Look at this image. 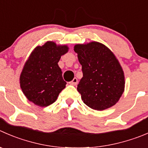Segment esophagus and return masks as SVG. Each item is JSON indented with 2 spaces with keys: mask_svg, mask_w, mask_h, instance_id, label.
I'll use <instances>...</instances> for the list:
<instances>
[{
  "mask_svg": "<svg viewBox=\"0 0 148 148\" xmlns=\"http://www.w3.org/2000/svg\"><path fill=\"white\" fill-rule=\"evenodd\" d=\"M77 83H78V80H77V78H74L71 82H70L69 84H71V85H77Z\"/></svg>",
  "mask_w": 148,
  "mask_h": 148,
  "instance_id": "34e87169",
  "label": "esophagus"
}]
</instances>
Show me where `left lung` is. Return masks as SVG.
Listing matches in <instances>:
<instances>
[{"mask_svg":"<svg viewBox=\"0 0 148 148\" xmlns=\"http://www.w3.org/2000/svg\"><path fill=\"white\" fill-rule=\"evenodd\" d=\"M83 77L77 85L82 100L88 107L103 110L114 106L125 87L122 68L108 48L98 42L74 45Z\"/></svg>","mask_w":148,"mask_h":148,"instance_id":"1","label":"left lung"}]
</instances>
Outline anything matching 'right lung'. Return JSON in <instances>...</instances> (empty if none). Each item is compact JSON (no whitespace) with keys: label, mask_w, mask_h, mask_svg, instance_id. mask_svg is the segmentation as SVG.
Instances as JSON below:
<instances>
[{"label":"right lung","mask_w":148,"mask_h":148,"mask_svg":"<svg viewBox=\"0 0 148 148\" xmlns=\"http://www.w3.org/2000/svg\"><path fill=\"white\" fill-rule=\"evenodd\" d=\"M68 51L67 45L48 41L31 53L19 79L21 90L29 101L46 107L56 100L66 84L58 63Z\"/></svg>","instance_id":"right-lung-1"}]
</instances>
